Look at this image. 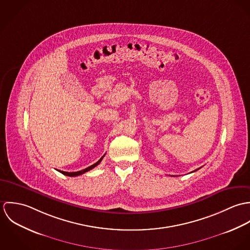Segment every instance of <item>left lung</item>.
<instances>
[{
    "mask_svg": "<svg viewBox=\"0 0 250 250\" xmlns=\"http://www.w3.org/2000/svg\"><path fill=\"white\" fill-rule=\"evenodd\" d=\"M197 170V169H196ZM196 170H194V171H196ZM194 171H192V172H194Z\"/></svg>",
    "mask_w": 250,
    "mask_h": 250,
    "instance_id": "obj_1",
    "label": "left lung"
}]
</instances>
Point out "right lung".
Segmentation results:
<instances>
[{"instance_id":"obj_1","label":"right lung","mask_w":250,"mask_h":250,"mask_svg":"<svg viewBox=\"0 0 250 250\" xmlns=\"http://www.w3.org/2000/svg\"><path fill=\"white\" fill-rule=\"evenodd\" d=\"M105 156V155H104ZM104 156L97 162V163H95L94 165H92V166H90V167H86V168H84V169H83V170H80V171H77V172H66V171H62V170H59L61 173H62L63 175H66V176H78V175H82V174H83V173H85V172H87V171H89L90 169H92V168H94L95 167H97L100 163H101V161L103 160V158H104Z\"/></svg>"}]
</instances>
